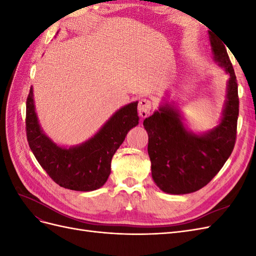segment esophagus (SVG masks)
<instances>
[{
    "mask_svg": "<svg viewBox=\"0 0 256 256\" xmlns=\"http://www.w3.org/2000/svg\"><path fill=\"white\" fill-rule=\"evenodd\" d=\"M152 106V104L150 100L141 99L140 102H138V115H140L142 118H145L146 116L150 113Z\"/></svg>",
    "mask_w": 256,
    "mask_h": 256,
    "instance_id": "1",
    "label": "esophagus"
}]
</instances>
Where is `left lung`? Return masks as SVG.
I'll list each match as a JSON object with an SVG mask.
<instances>
[{
	"mask_svg": "<svg viewBox=\"0 0 256 256\" xmlns=\"http://www.w3.org/2000/svg\"><path fill=\"white\" fill-rule=\"evenodd\" d=\"M223 44L210 34L214 58L230 74L226 102L218 126L203 134H193L184 127L180 112L168 104L143 122L148 134L152 180L164 192L186 194L202 189L218 174L234 150L238 85Z\"/></svg>",
	"mask_w": 256,
	"mask_h": 256,
	"instance_id": "8db88e82",
	"label": "left lung"
}]
</instances>
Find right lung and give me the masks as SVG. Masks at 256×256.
Returning a JSON list of instances; mask_svg holds the SVG:
<instances>
[{
  "label": "right lung",
  "instance_id": "right-lung-1",
  "mask_svg": "<svg viewBox=\"0 0 256 256\" xmlns=\"http://www.w3.org/2000/svg\"><path fill=\"white\" fill-rule=\"evenodd\" d=\"M138 102L115 112L90 140L74 147L58 146L38 124L33 88L26 99V129L30 150L38 164L60 187L76 191H92L106 184L111 173V160L128 131L138 124Z\"/></svg>",
  "mask_w": 256,
  "mask_h": 256
}]
</instances>
